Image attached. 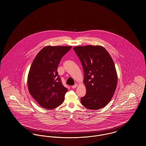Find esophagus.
<instances>
[{
	"label": "esophagus",
	"mask_w": 146,
	"mask_h": 146,
	"mask_svg": "<svg viewBox=\"0 0 146 146\" xmlns=\"http://www.w3.org/2000/svg\"><path fill=\"white\" fill-rule=\"evenodd\" d=\"M77 86H78V85H77V84H75V85H74V86H72V88H75Z\"/></svg>",
	"instance_id": "34e87169"
}]
</instances>
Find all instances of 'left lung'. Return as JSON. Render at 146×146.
Here are the masks:
<instances>
[{
    "label": "left lung",
    "instance_id": "1",
    "mask_svg": "<svg viewBox=\"0 0 146 146\" xmlns=\"http://www.w3.org/2000/svg\"><path fill=\"white\" fill-rule=\"evenodd\" d=\"M84 72L86 94L81 98L82 105L90 110L106 106L113 97L117 85L114 62L107 50L100 45L74 47Z\"/></svg>",
    "mask_w": 146,
    "mask_h": 146
}]
</instances>
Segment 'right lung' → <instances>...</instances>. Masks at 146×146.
<instances>
[{
	"mask_svg": "<svg viewBox=\"0 0 146 146\" xmlns=\"http://www.w3.org/2000/svg\"><path fill=\"white\" fill-rule=\"evenodd\" d=\"M71 46H46L34 59L28 76L30 94L45 109H54L61 105L68 88L59 77L58 67L62 56Z\"/></svg>",
	"mask_w": 146,
	"mask_h": 146,
	"instance_id": "1",
	"label": "right lung"
}]
</instances>
